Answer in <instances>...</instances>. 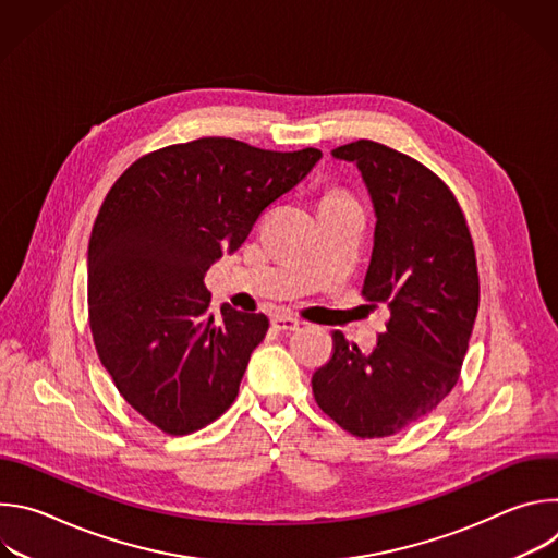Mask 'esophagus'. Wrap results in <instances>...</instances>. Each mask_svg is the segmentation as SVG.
<instances>
[{
    "mask_svg": "<svg viewBox=\"0 0 558 558\" xmlns=\"http://www.w3.org/2000/svg\"><path fill=\"white\" fill-rule=\"evenodd\" d=\"M271 325L276 331H295L300 327V323L295 320L293 315H287V313H278L271 317Z\"/></svg>",
    "mask_w": 558,
    "mask_h": 558,
    "instance_id": "1",
    "label": "esophagus"
}]
</instances>
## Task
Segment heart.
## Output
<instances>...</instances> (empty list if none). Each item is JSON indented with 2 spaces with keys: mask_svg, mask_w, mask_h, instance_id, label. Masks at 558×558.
I'll list each match as a JSON object with an SVG mask.
<instances>
[{
  "mask_svg": "<svg viewBox=\"0 0 558 558\" xmlns=\"http://www.w3.org/2000/svg\"><path fill=\"white\" fill-rule=\"evenodd\" d=\"M325 201H353L349 194H344V192H340V190H336V192H329L327 196H325Z\"/></svg>",
  "mask_w": 558,
  "mask_h": 558,
  "instance_id": "heart-1",
  "label": "heart"
}]
</instances>
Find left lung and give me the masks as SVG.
I'll return each instance as SVG.
<instances>
[{
	"label": "left lung",
	"instance_id": "obj_1",
	"mask_svg": "<svg viewBox=\"0 0 558 558\" xmlns=\"http://www.w3.org/2000/svg\"><path fill=\"white\" fill-rule=\"evenodd\" d=\"M362 172L375 245L362 295L390 317L366 355L333 333L311 377L315 402L347 433L388 437L428 415L454 388L480 308V274L450 187L409 154L360 138L333 149Z\"/></svg>",
	"mask_w": 558,
	"mask_h": 558
}]
</instances>
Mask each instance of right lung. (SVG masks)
<instances>
[{
  "label": "right lung",
  "mask_w": 558,
  "mask_h": 558,
  "mask_svg": "<svg viewBox=\"0 0 558 558\" xmlns=\"http://www.w3.org/2000/svg\"><path fill=\"white\" fill-rule=\"evenodd\" d=\"M323 151L205 136L154 149L110 187L88 245V320L123 400L168 435H190L235 400L265 313L220 306L203 278Z\"/></svg>",
  "instance_id": "obj_1"
}]
</instances>
